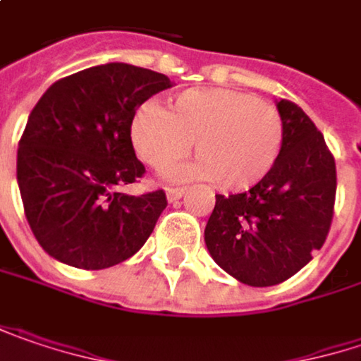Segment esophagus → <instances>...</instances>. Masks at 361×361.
<instances>
[{
    "label": "esophagus",
    "mask_w": 361,
    "mask_h": 361,
    "mask_svg": "<svg viewBox=\"0 0 361 361\" xmlns=\"http://www.w3.org/2000/svg\"><path fill=\"white\" fill-rule=\"evenodd\" d=\"M185 187H171V189H166V197H169V201H178L183 195H185Z\"/></svg>",
    "instance_id": "obj_1"
}]
</instances>
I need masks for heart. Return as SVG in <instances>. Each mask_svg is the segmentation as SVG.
Instances as JSON below:
<instances>
[{
    "label": "heart",
    "instance_id": "1",
    "mask_svg": "<svg viewBox=\"0 0 361 361\" xmlns=\"http://www.w3.org/2000/svg\"><path fill=\"white\" fill-rule=\"evenodd\" d=\"M130 135L137 156L166 172L190 152L197 160L178 172L240 192L264 180L279 162L286 128L276 105L231 89H190L174 97L172 111L158 101L135 109Z\"/></svg>",
    "mask_w": 361,
    "mask_h": 361
}]
</instances>
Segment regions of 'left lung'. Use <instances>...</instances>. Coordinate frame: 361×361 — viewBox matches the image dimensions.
<instances>
[{
  "label": "left lung",
  "mask_w": 361,
  "mask_h": 361,
  "mask_svg": "<svg viewBox=\"0 0 361 361\" xmlns=\"http://www.w3.org/2000/svg\"><path fill=\"white\" fill-rule=\"evenodd\" d=\"M286 137L279 162L247 192L215 195L205 227L211 258L247 286L295 276L327 240L334 219L335 158L297 103H276Z\"/></svg>",
  "instance_id": "obj_1"
}]
</instances>
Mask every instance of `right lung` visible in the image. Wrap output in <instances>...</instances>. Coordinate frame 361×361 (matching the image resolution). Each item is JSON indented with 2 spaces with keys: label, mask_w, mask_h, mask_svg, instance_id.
<instances>
[{
  "label": "right lung",
  "mask_w": 361,
  "mask_h": 361,
  "mask_svg": "<svg viewBox=\"0 0 361 361\" xmlns=\"http://www.w3.org/2000/svg\"><path fill=\"white\" fill-rule=\"evenodd\" d=\"M172 87L162 73L109 63L46 89L18 144V185L30 229L48 256L103 270L132 258L166 209L158 189L126 195L144 176L130 126L135 109Z\"/></svg>",
  "instance_id": "add662e5"
}]
</instances>
